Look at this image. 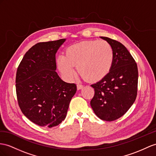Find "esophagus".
<instances>
[{
    "label": "esophagus",
    "instance_id": "1",
    "mask_svg": "<svg viewBox=\"0 0 156 156\" xmlns=\"http://www.w3.org/2000/svg\"><path fill=\"white\" fill-rule=\"evenodd\" d=\"M83 87V85L80 84V83H78V84H77V89H78V90L82 89Z\"/></svg>",
    "mask_w": 156,
    "mask_h": 156
}]
</instances>
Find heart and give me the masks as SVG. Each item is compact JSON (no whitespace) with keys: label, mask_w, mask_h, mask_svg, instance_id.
<instances>
[{"label":"heart","mask_w":156,"mask_h":156,"mask_svg":"<svg viewBox=\"0 0 156 156\" xmlns=\"http://www.w3.org/2000/svg\"><path fill=\"white\" fill-rule=\"evenodd\" d=\"M114 59L110 44L104 40H89L75 43L67 48L66 55H60L57 65L61 73L69 79L76 74L75 66L85 80L96 82L109 73Z\"/></svg>","instance_id":"heart-1"}]
</instances>
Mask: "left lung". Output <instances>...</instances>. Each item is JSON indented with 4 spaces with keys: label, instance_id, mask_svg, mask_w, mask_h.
Segmentation results:
<instances>
[{
    "label": "left lung",
    "instance_id": "obj_1",
    "mask_svg": "<svg viewBox=\"0 0 156 156\" xmlns=\"http://www.w3.org/2000/svg\"><path fill=\"white\" fill-rule=\"evenodd\" d=\"M112 46L114 59L109 73L91 86L95 91L90 101L95 114L103 121H113L125 115L137 95L136 62L121 43L101 37Z\"/></svg>",
    "mask_w": 156,
    "mask_h": 156
}]
</instances>
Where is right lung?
<instances>
[{"instance_id": "1", "label": "right lung", "mask_w": 156, "mask_h": 156, "mask_svg": "<svg viewBox=\"0 0 156 156\" xmlns=\"http://www.w3.org/2000/svg\"><path fill=\"white\" fill-rule=\"evenodd\" d=\"M65 40L35 44L18 67L16 90L19 107L39 126L52 128L61 123L76 92V85L64 82L55 71V54Z\"/></svg>"}]
</instances>
